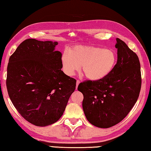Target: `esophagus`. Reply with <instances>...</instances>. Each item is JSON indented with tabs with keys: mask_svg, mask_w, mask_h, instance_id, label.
<instances>
[{
	"mask_svg": "<svg viewBox=\"0 0 151 151\" xmlns=\"http://www.w3.org/2000/svg\"><path fill=\"white\" fill-rule=\"evenodd\" d=\"M80 83V80H77V81H76V89H77L78 88V85H79V83Z\"/></svg>",
	"mask_w": 151,
	"mask_h": 151,
	"instance_id": "esophagus-1",
	"label": "esophagus"
}]
</instances>
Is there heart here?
I'll use <instances>...</instances> for the list:
<instances>
[{"mask_svg": "<svg viewBox=\"0 0 151 151\" xmlns=\"http://www.w3.org/2000/svg\"><path fill=\"white\" fill-rule=\"evenodd\" d=\"M117 54L111 49L90 45L76 46L65 51L61 57L63 71L72 76L80 69L90 80H100L105 78L114 68Z\"/></svg>", "mask_w": 151, "mask_h": 151, "instance_id": "b5f03b06", "label": "heart"}]
</instances>
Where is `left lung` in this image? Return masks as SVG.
<instances>
[{
    "mask_svg": "<svg viewBox=\"0 0 151 151\" xmlns=\"http://www.w3.org/2000/svg\"><path fill=\"white\" fill-rule=\"evenodd\" d=\"M117 61L111 72L100 80H86L78 90L83 95L82 107L93 126L108 128L122 122L140 94L142 78L137 55L116 38Z\"/></svg>",
    "mask_w": 151,
    "mask_h": 151,
    "instance_id": "8db88e82",
    "label": "left lung"
}]
</instances>
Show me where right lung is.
<instances>
[{
	"label": "right lung",
	"instance_id": "obj_1",
	"mask_svg": "<svg viewBox=\"0 0 151 151\" xmlns=\"http://www.w3.org/2000/svg\"><path fill=\"white\" fill-rule=\"evenodd\" d=\"M57 42L27 39L9 58L6 88L13 105L32 124L46 126L60 119L76 80L61 71Z\"/></svg>",
	"mask_w": 151,
	"mask_h": 151
}]
</instances>
